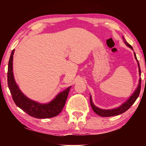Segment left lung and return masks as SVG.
Instances as JSON below:
<instances>
[{"label":"left lung","mask_w":146,"mask_h":146,"mask_svg":"<svg viewBox=\"0 0 146 146\" xmlns=\"http://www.w3.org/2000/svg\"><path fill=\"white\" fill-rule=\"evenodd\" d=\"M123 41H124L125 44L126 45L129 47L131 49H133L132 46L130 45L129 44H128L126 40H125L124 38L123 37ZM135 54V58L137 59V56L135 55V53H134ZM138 62V68H139V73H140V75H141V71H140V65L139 63ZM140 89H141V78H140L139 80V84L138 86V88H137V90L135 91V93L133 94V95L129 99H128L126 102L125 103H123L122 106H120L119 108H115V109H112V110H102V109H100L93 104V103L92 102V99H91V97L90 96V104L91 108H92L93 110L94 111V112L97 113L98 115L101 116V117H113V116H116V115H118L122 114V113H124L125 111H126L127 110H129L131 106L134 102L136 101V100L137 99V98L139 96V94L140 92Z\"/></svg>","instance_id":"8db88e82"}]
</instances>
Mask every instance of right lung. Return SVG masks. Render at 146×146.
<instances>
[{
	"mask_svg": "<svg viewBox=\"0 0 146 146\" xmlns=\"http://www.w3.org/2000/svg\"><path fill=\"white\" fill-rule=\"evenodd\" d=\"M15 49H13L9 58L8 68V84L12 98L15 104L31 117L37 118H48L56 117L60 113L65 105L69 91L68 88L56 96L55 99L46 104H41L26 97L19 90L15 81L13 73V58Z\"/></svg>",
	"mask_w": 146,
	"mask_h": 146,
	"instance_id": "obj_1",
	"label": "right lung"
}]
</instances>
